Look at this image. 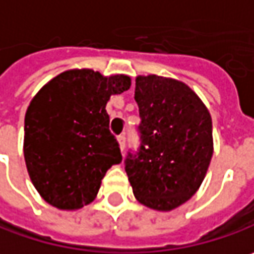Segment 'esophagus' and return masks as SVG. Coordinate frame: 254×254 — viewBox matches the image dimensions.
I'll list each match as a JSON object with an SVG mask.
<instances>
[{
    "instance_id": "34e87169",
    "label": "esophagus",
    "mask_w": 254,
    "mask_h": 254,
    "mask_svg": "<svg viewBox=\"0 0 254 254\" xmlns=\"http://www.w3.org/2000/svg\"><path fill=\"white\" fill-rule=\"evenodd\" d=\"M118 142H119V148H121V151L124 152V149H125V143H127V138H125V135H119V136H118Z\"/></svg>"
}]
</instances>
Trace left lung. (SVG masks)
<instances>
[{
    "instance_id": "left-lung-1",
    "label": "left lung",
    "mask_w": 254,
    "mask_h": 254,
    "mask_svg": "<svg viewBox=\"0 0 254 254\" xmlns=\"http://www.w3.org/2000/svg\"><path fill=\"white\" fill-rule=\"evenodd\" d=\"M141 146L127 154L125 171L138 201L171 211L201 186L213 157L211 116L197 93L171 77L138 76Z\"/></svg>"
}]
</instances>
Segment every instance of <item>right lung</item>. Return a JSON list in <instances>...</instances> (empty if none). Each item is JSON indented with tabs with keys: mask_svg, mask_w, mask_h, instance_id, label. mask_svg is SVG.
Returning a JSON list of instances; mask_svg holds the SVG:
<instances>
[{
	"mask_svg": "<svg viewBox=\"0 0 254 254\" xmlns=\"http://www.w3.org/2000/svg\"><path fill=\"white\" fill-rule=\"evenodd\" d=\"M129 87L125 74L73 68L33 97L24 121V159L44 201L59 210H79L96 198L106 171L122 161L106 103Z\"/></svg>",
	"mask_w": 254,
	"mask_h": 254,
	"instance_id": "add662e5",
	"label": "right lung"
}]
</instances>
